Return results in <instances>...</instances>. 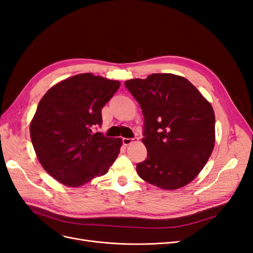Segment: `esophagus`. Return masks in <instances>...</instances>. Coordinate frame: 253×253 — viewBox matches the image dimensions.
<instances>
[{"instance_id": "34e87169", "label": "esophagus", "mask_w": 253, "mask_h": 253, "mask_svg": "<svg viewBox=\"0 0 253 253\" xmlns=\"http://www.w3.org/2000/svg\"><path fill=\"white\" fill-rule=\"evenodd\" d=\"M136 139H138V138H137V137H133V138H122V142H124L125 145H128L129 143H132Z\"/></svg>"}]
</instances>
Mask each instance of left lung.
<instances>
[{
    "label": "left lung",
    "instance_id": "1",
    "mask_svg": "<svg viewBox=\"0 0 253 253\" xmlns=\"http://www.w3.org/2000/svg\"><path fill=\"white\" fill-rule=\"evenodd\" d=\"M143 115L148 157L136 165L140 177L166 190L192 181L208 162L215 141L211 104L186 78L152 74L125 82Z\"/></svg>",
    "mask_w": 253,
    "mask_h": 253
}]
</instances>
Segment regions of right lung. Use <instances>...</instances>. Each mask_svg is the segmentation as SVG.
<instances>
[{"instance_id":"right-lung-1","label":"right lung","mask_w":253,"mask_h":253,"mask_svg":"<svg viewBox=\"0 0 253 253\" xmlns=\"http://www.w3.org/2000/svg\"><path fill=\"white\" fill-rule=\"evenodd\" d=\"M120 86L89 73L52 86L30 124V138L40 164L53 178L79 187L108 173L122 140L93 129L102 125L101 109Z\"/></svg>"}]
</instances>
